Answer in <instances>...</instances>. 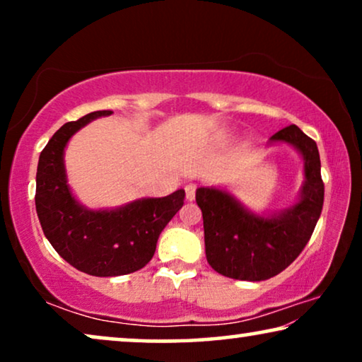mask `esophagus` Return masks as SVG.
<instances>
[{
    "mask_svg": "<svg viewBox=\"0 0 362 362\" xmlns=\"http://www.w3.org/2000/svg\"><path fill=\"white\" fill-rule=\"evenodd\" d=\"M185 191H186V199L187 201L194 199V197H196V185H194V182H189V185H186Z\"/></svg>",
    "mask_w": 362,
    "mask_h": 362,
    "instance_id": "34e87169",
    "label": "esophagus"
}]
</instances>
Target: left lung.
I'll list each match as a JSON object with an SVG mask.
<instances>
[{
	"label": "left lung",
	"mask_w": 362,
	"mask_h": 362,
	"mask_svg": "<svg viewBox=\"0 0 362 362\" xmlns=\"http://www.w3.org/2000/svg\"><path fill=\"white\" fill-rule=\"evenodd\" d=\"M280 141L295 146L303 158V187L288 209L259 216L227 191H196L204 221L206 257L217 274L247 281L269 280L301 254L313 234L325 199L318 146L296 125L270 136V143Z\"/></svg>",
	"instance_id": "8db88e82"
}]
</instances>
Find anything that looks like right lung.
Returning <instances> with one entry per match:
<instances>
[{
  "instance_id": "right-lung-1",
  "label": "right lung",
  "mask_w": 362,
  "mask_h": 362,
  "mask_svg": "<svg viewBox=\"0 0 362 362\" xmlns=\"http://www.w3.org/2000/svg\"><path fill=\"white\" fill-rule=\"evenodd\" d=\"M107 115L112 110L92 112L59 128L41 151L36 173V211L44 235L64 260L93 276L127 275L143 269L186 196L185 189H177L165 197H145L100 211L87 209L74 197L64 150L74 133Z\"/></svg>"
}]
</instances>
